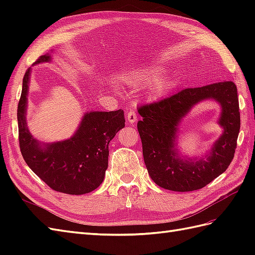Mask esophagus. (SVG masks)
<instances>
[{
	"mask_svg": "<svg viewBox=\"0 0 255 255\" xmlns=\"http://www.w3.org/2000/svg\"><path fill=\"white\" fill-rule=\"evenodd\" d=\"M127 122L129 124H133L137 122V114L134 112L133 108H130V111L127 113Z\"/></svg>",
	"mask_w": 255,
	"mask_h": 255,
	"instance_id": "1",
	"label": "esophagus"
}]
</instances>
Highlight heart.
Segmentation results:
<instances>
[{"instance_id":"obj_1","label":"heart","mask_w":255,"mask_h":255,"mask_svg":"<svg viewBox=\"0 0 255 255\" xmlns=\"http://www.w3.org/2000/svg\"><path fill=\"white\" fill-rule=\"evenodd\" d=\"M165 74V70L158 66V64H148V66H144L141 69L137 70V71H132L130 74L128 75L127 80L131 83H145V84H152L158 82L163 75ZM167 83L166 82H160L154 85V90L156 93H160V92L163 91L166 88Z\"/></svg>"}]
</instances>
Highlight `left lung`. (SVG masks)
I'll list each match as a JSON object with an SVG mask.
<instances>
[{"label": "left lung", "mask_w": 255, "mask_h": 255, "mask_svg": "<svg viewBox=\"0 0 255 255\" xmlns=\"http://www.w3.org/2000/svg\"><path fill=\"white\" fill-rule=\"evenodd\" d=\"M209 98L222 106L220 124L224 132L206 159H182L175 149L178 124L195 104ZM138 113L142 116L137 127L144 164L156 185L174 192L196 191L228 169L240 131L239 100L232 81L184 89L161 101L139 106Z\"/></svg>", "instance_id": "obj_1"}]
</instances>
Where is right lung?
<instances>
[{"label": "right lung", "mask_w": 255, "mask_h": 255, "mask_svg": "<svg viewBox=\"0 0 255 255\" xmlns=\"http://www.w3.org/2000/svg\"><path fill=\"white\" fill-rule=\"evenodd\" d=\"M50 60L47 53L38 58L35 64ZM29 77L30 69L24 75L17 107L19 148L25 162L53 191L70 195L94 191L104 180L108 144L125 127L124 111L86 113L71 138L41 145L26 124Z\"/></svg>", "instance_id": "obj_1"}]
</instances>
